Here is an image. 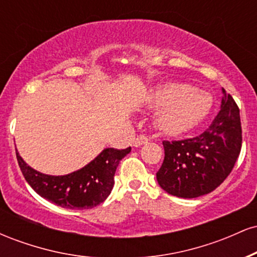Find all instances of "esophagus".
<instances>
[{
    "label": "esophagus",
    "instance_id": "34e87169",
    "mask_svg": "<svg viewBox=\"0 0 257 257\" xmlns=\"http://www.w3.org/2000/svg\"><path fill=\"white\" fill-rule=\"evenodd\" d=\"M147 141H149V138L146 137V135H139L133 140V146L135 147H139V146H143L144 144H146Z\"/></svg>",
    "mask_w": 257,
    "mask_h": 257
}]
</instances>
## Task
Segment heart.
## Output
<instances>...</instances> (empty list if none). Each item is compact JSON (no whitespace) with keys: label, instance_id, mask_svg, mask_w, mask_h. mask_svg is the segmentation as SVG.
<instances>
[{"label":"heart","instance_id":"b5f03b06","mask_svg":"<svg viewBox=\"0 0 257 257\" xmlns=\"http://www.w3.org/2000/svg\"><path fill=\"white\" fill-rule=\"evenodd\" d=\"M146 104L161 107L156 118L159 131L178 135L192 131L204 120L211 108V96L185 83H164L150 90Z\"/></svg>","mask_w":257,"mask_h":257}]
</instances>
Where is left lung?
<instances>
[{
	"label": "left lung",
	"instance_id": "1",
	"mask_svg": "<svg viewBox=\"0 0 257 257\" xmlns=\"http://www.w3.org/2000/svg\"><path fill=\"white\" fill-rule=\"evenodd\" d=\"M221 110L204 133L180 141H163L164 161L158 185L180 198L213 192L232 172L241 149L239 108L222 88Z\"/></svg>",
	"mask_w": 257,
	"mask_h": 257
}]
</instances>
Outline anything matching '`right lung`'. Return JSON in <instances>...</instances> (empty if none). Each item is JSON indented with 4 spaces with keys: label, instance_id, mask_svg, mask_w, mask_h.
I'll return each mask as SVG.
<instances>
[{
    "label": "right lung",
    "instance_id": "1",
    "mask_svg": "<svg viewBox=\"0 0 257 257\" xmlns=\"http://www.w3.org/2000/svg\"><path fill=\"white\" fill-rule=\"evenodd\" d=\"M131 150L105 149L87 166L59 176L37 172L26 164L18 150L16 152L25 180L41 197L61 208L89 209L104 202L111 193L117 167Z\"/></svg>",
    "mask_w": 257,
    "mask_h": 257
}]
</instances>
